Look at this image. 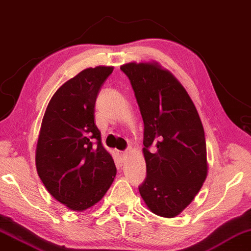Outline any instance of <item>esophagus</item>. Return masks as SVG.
<instances>
[{"mask_svg":"<svg viewBox=\"0 0 251 251\" xmlns=\"http://www.w3.org/2000/svg\"><path fill=\"white\" fill-rule=\"evenodd\" d=\"M118 154L121 155L122 160H126L127 158H128V152H126V151H121L118 153Z\"/></svg>","mask_w":251,"mask_h":251,"instance_id":"esophagus-1","label":"esophagus"}]
</instances>
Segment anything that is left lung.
I'll return each mask as SVG.
<instances>
[{"label":"left lung","mask_w":251,"mask_h":251,"mask_svg":"<svg viewBox=\"0 0 251 251\" xmlns=\"http://www.w3.org/2000/svg\"><path fill=\"white\" fill-rule=\"evenodd\" d=\"M144 123L147 177L138 190L156 215L175 218L192 203L207 175L206 142L195 106L173 74L155 64L121 66Z\"/></svg>","instance_id":"8db88e82"}]
</instances>
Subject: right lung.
<instances>
[{
    "label": "right lung",
    "mask_w": 251,
    "mask_h": 251,
    "mask_svg": "<svg viewBox=\"0 0 251 251\" xmlns=\"http://www.w3.org/2000/svg\"><path fill=\"white\" fill-rule=\"evenodd\" d=\"M110 66L85 69L65 82L48 103L36 150V167L51 196L73 211L101 200L116 176L95 124V106Z\"/></svg>",
    "instance_id": "right-lung-1"
}]
</instances>
